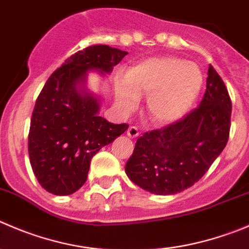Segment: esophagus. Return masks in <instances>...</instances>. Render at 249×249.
Listing matches in <instances>:
<instances>
[{"label":"esophagus","instance_id":"1","mask_svg":"<svg viewBox=\"0 0 249 249\" xmlns=\"http://www.w3.org/2000/svg\"><path fill=\"white\" fill-rule=\"evenodd\" d=\"M127 136H128L129 138H137V137L139 136L138 128L134 126H131L128 129H127Z\"/></svg>","mask_w":249,"mask_h":249}]
</instances>
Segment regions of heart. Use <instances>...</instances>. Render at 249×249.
<instances>
[{"instance_id":"b5f03b06","label":"heart","mask_w":249,"mask_h":249,"mask_svg":"<svg viewBox=\"0 0 249 249\" xmlns=\"http://www.w3.org/2000/svg\"><path fill=\"white\" fill-rule=\"evenodd\" d=\"M126 87L118 88L117 99L124 110H133L137 96H146L150 117L158 123H170L183 117L194 104L203 85L197 65L175 57L150 58L129 68Z\"/></svg>"}]
</instances>
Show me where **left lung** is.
I'll return each instance as SVG.
<instances>
[{
  "mask_svg": "<svg viewBox=\"0 0 249 249\" xmlns=\"http://www.w3.org/2000/svg\"><path fill=\"white\" fill-rule=\"evenodd\" d=\"M232 104L212 65L199 106L181 120L137 139L126 174L141 188L160 196L193 186L226 146Z\"/></svg>",
  "mask_w": 249,
  "mask_h": 249,
  "instance_id": "1",
  "label": "left lung"
}]
</instances>
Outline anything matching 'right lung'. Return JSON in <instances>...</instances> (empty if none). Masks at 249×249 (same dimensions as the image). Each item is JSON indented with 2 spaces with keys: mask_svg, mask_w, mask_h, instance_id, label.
<instances>
[{
  "mask_svg": "<svg viewBox=\"0 0 249 249\" xmlns=\"http://www.w3.org/2000/svg\"><path fill=\"white\" fill-rule=\"evenodd\" d=\"M126 51L94 45L65 61L50 75L35 103L28 151L39 183L56 196L74 193L85 183L91 158L128 128L99 116L100 99L85 89L88 71L112 72ZM83 85L79 89L76 85Z\"/></svg>",
  "mask_w": 249,
  "mask_h": 249,
  "instance_id": "add662e5",
  "label": "right lung"
}]
</instances>
